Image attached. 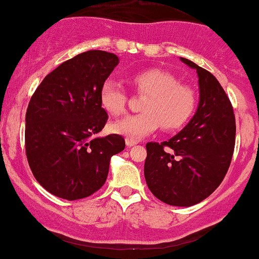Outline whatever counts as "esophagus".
Wrapping results in <instances>:
<instances>
[{
  "label": "esophagus",
  "mask_w": 259,
  "mask_h": 259,
  "mask_svg": "<svg viewBox=\"0 0 259 259\" xmlns=\"http://www.w3.org/2000/svg\"><path fill=\"white\" fill-rule=\"evenodd\" d=\"M126 144H127V147H133V146H136V144H137V141L126 138Z\"/></svg>",
  "instance_id": "obj_1"
}]
</instances>
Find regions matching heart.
Returning <instances> with one entry per match:
<instances>
[{
	"mask_svg": "<svg viewBox=\"0 0 259 259\" xmlns=\"http://www.w3.org/2000/svg\"><path fill=\"white\" fill-rule=\"evenodd\" d=\"M142 94H147L141 113L128 115L111 124V131L130 140H140L159 126L165 131L182 128L196 106L194 91L180 84L173 74L162 69H147L131 77ZM100 102L108 113L121 115L126 108L127 94L121 84L108 79L100 89Z\"/></svg>",
	"mask_w": 259,
	"mask_h": 259,
	"instance_id": "1",
	"label": "heart"
}]
</instances>
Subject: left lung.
<instances>
[{
	"mask_svg": "<svg viewBox=\"0 0 259 259\" xmlns=\"http://www.w3.org/2000/svg\"><path fill=\"white\" fill-rule=\"evenodd\" d=\"M180 60L197 73V110L173 138L147 143L144 178L160 201L188 207L210 196L224 180L235 149L236 122L218 79L191 60Z\"/></svg>",
	"mask_w": 259,
	"mask_h": 259,
	"instance_id": "left-lung-1",
	"label": "left lung"
}]
</instances>
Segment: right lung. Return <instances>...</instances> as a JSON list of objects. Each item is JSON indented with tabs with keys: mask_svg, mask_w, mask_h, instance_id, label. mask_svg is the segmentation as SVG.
Listing matches in <instances>:
<instances>
[{
	"mask_svg": "<svg viewBox=\"0 0 259 259\" xmlns=\"http://www.w3.org/2000/svg\"><path fill=\"white\" fill-rule=\"evenodd\" d=\"M117 55L89 51L60 64L30 97L26 154L37 182L53 195L79 200L105 184L111 157L124 149L119 135L96 137L107 122L100 89Z\"/></svg>",
	"mask_w": 259,
	"mask_h": 259,
	"instance_id": "1",
	"label": "right lung"
}]
</instances>
